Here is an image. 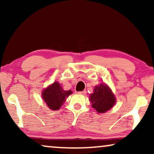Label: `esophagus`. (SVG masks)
<instances>
[{
  "label": "esophagus",
  "instance_id": "obj_1",
  "mask_svg": "<svg viewBox=\"0 0 154 154\" xmlns=\"http://www.w3.org/2000/svg\"><path fill=\"white\" fill-rule=\"evenodd\" d=\"M79 93L81 94H83V95H85V94H86V93H87V91H86V90H83V91L79 92Z\"/></svg>",
  "mask_w": 154,
  "mask_h": 154
}]
</instances>
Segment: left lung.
I'll return each mask as SVG.
<instances>
[{
	"mask_svg": "<svg viewBox=\"0 0 154 154\" xmlns=\"http://www.w3.org/2000/svg\"><path fill=\"white\" fill-rule=\"evenodd\" d=\"M92 108L98 113H104L114 106L116 97L109 86L101 83L94 88V92L90 95Z\"/></svg>",
	"mask_w": 154,
	"mask_h": 154,
	"instance_id": "obj_1",
	"label": "left lung"
}]
</instances>
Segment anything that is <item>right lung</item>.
<instances>
[{
	"label": "right lung",
	"mask_w": 154,
	"mask_h": 154,
	"mask_svg": "<svg viewBox=\"0 0 154 154\" xmlns=\"http://www.w3.org/2000/svg\"><path fill=\"white\" fill-rule=\"evenodd\" d=\"M72 94L71 90H64L60 83L54 82L52 85L43 90L42 98L48 108L53 111L59 110L66 101V98Z\"/></svg>",
	"instance_id": "1"
}]
</instances>
